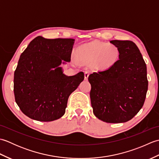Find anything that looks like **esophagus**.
Segmentation results:
<instances>
[{"label":"esophagus","instance_id":"esophagus-1","mask_svg":"<svg viewBox=\"0 0 159 159\" xmlns=\"http://www.w3.org/2000/svg\"><path fill=\"white\" fill-rule=\"evenodd\" d=\"M89 75V74L88 72H85V80L88 79Z\"/></svg>","mask_w":159,"mask_h":159}]
</instances>
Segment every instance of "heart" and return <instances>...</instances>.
<instances>
[{
	"mask_svg": "<svg viewBox=\"0 0 159 159\" xmlns=\"http://www.w3.org/2000/svg\"><path fill=\"white\" fill-rule=\"evenodd\" d=\"M78 59L83 63H91L98 70L112 68L120 59V49L114 44L93 41L80 46L77 50Z\"/></svg>",
	"mask_w": 159,
	"mask_h": 159,
	"instance_id": "heart-1",
	"label": "heart"
}]
</instances>
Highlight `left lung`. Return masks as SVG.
<instances>
[{"label":"left lung","instance_id":"1","mask_svg":"<svg viewBox=\"0 0 159 159\" xmlns=\"http://www.w3.org/2000/svg\"><path fill=\"white\" fill-rule=\"evenodd\" d=\"M110 42L120 49V59L112 68L89 76L91 104L99 120L107 123L126 122L144 104L148 86L146 65L134 42Z\"/></svg>","mask_w":159,"mask_h":159}]
</instances>
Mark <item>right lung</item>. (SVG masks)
<instances>
[{"mask_svg":"<svg viewBox=\"0 0 159 159\" xmlns=\"http://www.w3.org/2000/svg\"><path fill=\"white\" fill-rule=\"evenodd\" d=\"M74 39L36 37L21 54L14 72L16 102L26 116L40 121L59 119L70 95L84 80V73H63L70 62Z\"/></svg>","mask_w":159,"mask_h":159,"instance_id":"right-lung-1","label":"right lung"}]
</instances>
